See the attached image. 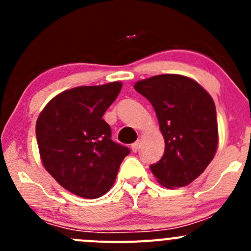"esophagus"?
I'll use <instances>...</instances> for the list:
<instances>
[{"mask_svg":"<svg viewBox=\"0 0 251 251\" xmlns=\"http://www.w3.org/2000/svg\"><path fill=\"white\" fill-rule=\"evenodd\" d=\"M131 149H132V151H137L138 149H140V141H136L135 143L131 144Z\"/></svg>","mask_w":251,"mask_h":251,"instance_id":"1","label":"esophagus"}]
</instances>
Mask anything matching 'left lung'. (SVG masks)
<instances>
[{"label":"left lung","mask_w":251,"mask_h":251,"mask_svg":"<svg viewBox=\"0 0 251 251\" xmlns=\"http://www.w3.org/2000/svg\"><path fill=\"white\" fill-rule=\"evenodd\" d=\"M133 87L151 103L165 140L163 158L151 165V173L166 188L187 186L204 173L216 153L214 100L196 80L178 74L155 75Z\"/></svg>","instance_id":"left-lung-1"}]
</instances>
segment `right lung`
Masks as SVG:
<instances>
[{"mask_svg": "<svg viewBox=\"0 0 251 251\" xmlns=\"http://www.w3.org/2000/svg\"><path fill=\"white\" fill-rule=\"evenodd\" d=\"M120 81L80 86L60 92L36 121V138L45 169L67 191L96 199L114 184L127 147L111 140L103 119L120 93Z\"/></svg>", "mask_w": 251, "mask_h": 251, "instance_id": "1", "label": "right lung"}]
</instances>
